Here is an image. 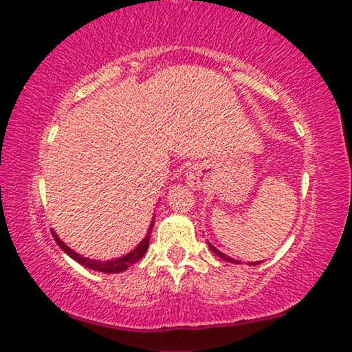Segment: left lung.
Masks as SVG:
<instances>
[{"mask_svg":"<svg viewBox=\"0 0 352 352\" xmlns=\"http://www.w3.org/2000/svg\"><path fill=\"white\" fill-rule=\"evenodd\" d=\"M209 247H210V249H212V252H214V254H216V255H219V257H221L222 260H226V262H232V263H239V262H235V260H234V258L227 257V255H226V254H222V252H219V250L216 249V247H212V245H210V243H209ZM257 263H258V262H255V263H252V265H257Z\"/></svg>","mask_w":352,"mask_h":352,"instance_id":"8db88e82","label":"left lung"}]
</instances>
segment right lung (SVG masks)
Returning <instances> with one entry per match:
<instances>
[{
  "instance_id": "obj_1",
  "label": "right lung",
  "mask_w": 352,
  "mask_h": 352,
  "mask_svg": "<svg viewBox=\"0 0 352 352\" xmlns=\"http://www.w3.org/2000/svg\"><path fill=\"white\" fill-rule=\"evenodd\" d=\"M153 224H155V221L151 222V227H153ZM151 227H150V230H151ZM150 230H148L146 237L143 239L142 243H140V245L136 247L133 252H130V254L123 255V257H120V258L109 260V262H98V260H89L85 257H82V255L76 254V252H74L72 249H69V247L65 245V243L62 242L56 234L52 232V235H54V239H56L57 245H59L60 249L65 252V254L70 255V257L76 260V262L82 263L84 267L92 268V270H97V272H103V274H120V272L126 270L128 267H131L133 263L138 262V260L144 255V252L148 250V245H150Z\"/></svg>"
}]
</instances>
